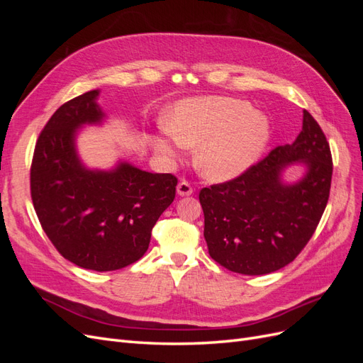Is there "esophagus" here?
Masks as SVG:
<instances>
[{
	"instance_id": "obj_1",
	"label": "esophagus",
	"mask_w": 363,
	"mask_h": 363,
	"mask_svg": "<svg viewBox=\"0 0 363 363\" xmlns=\"http://www.w3.org/2000/svg\"><path fill=\"white\" fill-rule=\"evenodd\" d=\"M194 192V189H192V186L188 183V182H180L179 184H177V194L180 195V196H188V195H191Z\"/></svg>"
}]
</instances>
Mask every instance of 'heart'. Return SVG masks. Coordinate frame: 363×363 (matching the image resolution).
Masks as SVG:
<instances>
[{
	"mask_svg": "<svg viewBox=\"0 0 363 363\" xmlns=\"http://www.w3.org/2000/svg\"><path fill=\"white\" fill-rule=\"evenodd\" d=\"M271 124L265 113L230 96H196L175 103L164 127L151 136L155 150L174 162L184 147L194 148L195 167L212 182L239 177L268 147Z\"/></svg>",
	"mask_w": 363,
	"mask_h": 363,
	"instance_id": "b5f03b06",
	"label": "heart"
}]
</instances>
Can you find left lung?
<instances>
[{
  "instance_id": "8db88e82",
  "label": "left lung",
  "mask_w": 363,
  "mask_h": 363,
  "mask_svg": "<svg viewBox=\"0 0 363 363\" xmlns=\"http://www.w3.org/2000/svg\"><path fill=\"white\" fill-rule=\"evenodd\" d=\"M292 166L296 181L284 175ZM330 147L313 116L289 145L277 147L238 179L200 192L208 255L224 268L262 276L286 267L309 242L327 206Z\"/></svg>"
}]
</instances>
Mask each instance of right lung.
<instances>
[{
    "label": "right lung",
    "instance_id": "right-lung-1",
    "mask_svg": "<svg viewBox=\"0 0 363 363\" xmlns=\"http://www.w3.org/2000/svg\"><path fill=\"white\" fill-rule=\"evenodd\" d=\"M100 89L60 106L36 142L30 184L36 215L60 255L84 269H121L148 250L151 230L175 199L177 179L119 159L108 169L82 160L77 138L103 125Z\"/></svg>",
    "mask_w": 363,
    "mask_h": 363
}]
</instances>
